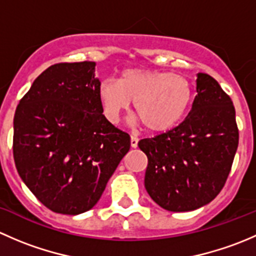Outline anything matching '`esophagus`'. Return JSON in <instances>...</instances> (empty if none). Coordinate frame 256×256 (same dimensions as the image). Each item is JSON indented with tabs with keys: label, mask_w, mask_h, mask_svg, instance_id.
<instances>
[{
	"label": "esophagus",
	"mask_w": 256,
	"mask_h": 256,
	"mask_svg": "<svg viewBox=\"0 0 256 256\" xmlns=\"http://www.w3.org/2000/svg\"><path fill=\"white\" fill-rule=\"evenodd\" d=\"M130 144H131V147H132V148H136L138 144V138H135V136H131Z\"/></svg>",
	"instance_id": "34e87169"
}]
</instances>
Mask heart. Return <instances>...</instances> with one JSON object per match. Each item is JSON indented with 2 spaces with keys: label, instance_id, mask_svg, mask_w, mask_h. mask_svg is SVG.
Wrapping results in <instances>:
<instances>
[{
  "label": "heart",
  "instance_id": "obj_1",
  "mask_svg": "<svg viewBox=\"0 0 256 256\" xmlns=\"http://www.w3.org/2000/svg\"><path fill=\"white\" fill-rule=\"evenodd\" d=\"M104 116L118 122L134 102L138 121L147 131L164 134L174 128L184 118L192 102V84L182 76L156 69L128 68L118 82L104 79L98 88Z\"/></svg>",
  "mask_w": 256,
  "mask_h": 256
}]
</instances>
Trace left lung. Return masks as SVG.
<instances>
[{
    "mask_svg": "<svg viewBox=\"0 0 256 256\" xmlns=\"http://www.w3.org/2000/svg\"><path fill=\"white\" fill-rule=\"evenodd\" d=\"M187 118L172 130L138 142L148 164L144 188L170 212L210 203L223 188L239 142L236 109L216 79L198 73Z\"/></svg>",
    "mask_w": 256,
    "mask_h": 256,
    "instance_id": "8db88e82",
    "label": "left lung"
}]
</instances>
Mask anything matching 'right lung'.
I'll return each instance as SVG.
<instances>
[{
	"mask_svg": "<svg viewBox=\"0 0 256 256\" xmlns=\"http://www.w3.org/2000/svg\"><path fill=\"white\" fill-rule=\"evenodd\" d=\"M95 62L46 69L20 99L14 157L30 192L56 213H84L102 197L130 150V136L102 115Z\"/></svg>",
	"mask_w": 256,
	"mask_h": 256,
	"instance_id": "1",
	"label": "right lung"
}]
</instances>
